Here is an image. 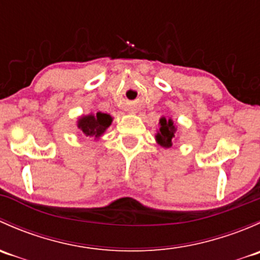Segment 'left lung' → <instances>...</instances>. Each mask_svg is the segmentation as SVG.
<instances>
[{
    "label": "left lung",
    "instance_id": "8db88e82",
    "mask_svg": "<svg viewBox=\"0 0 260 260\" xmlns=\"http://www.w3.org/2000/svg\"><path fill=\"white\" fill-rule=\"evenodd\" d=\"M159 132L157 133L156 140L157 142L164 147H171L172 146V140L175 137V132H176V128H175L174 122L171 119L167 120L166 118H161L159 119Z\"/></svg>",
    "mask_w": 260,
    "mask_h": 260
}]
</instances>
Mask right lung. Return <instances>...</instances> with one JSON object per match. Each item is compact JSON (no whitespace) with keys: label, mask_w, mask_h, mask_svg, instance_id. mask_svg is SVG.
I'll use <instances>...</instances> for the list:
<instances>
[{"label":"right lung","mask_w":260,"mask_h":260,"mask_svg":"<svg viewBox=\"0 0 260 260\" xmlns=\"http://www.w3.org/2000/svg\"><path fill=\"white\" fill-rule=\"evenodd\" d=\"M112 117L109 114L98 112L96 115H85L78 122V127L86 137H101L104 131L111 125Z\"/></svg>","instance_id":"right-lung-1"}]
</instances>
